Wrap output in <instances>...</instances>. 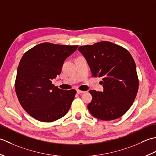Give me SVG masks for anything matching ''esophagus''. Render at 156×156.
I'll return each instance as SVG.
<instances>
[{
	"label": "esophagus",
	"instance_id": "obj_1",
	"mask_svg": "<svg viewBox=\"0 0 156 156\" xmlns=\"http://www.w3.org/2000/svg\"><path fill=\"white\" fill-rule=\"evenodd\" d=\"M85 91H81V90H77V93L78 94H83V93H85Z\"/></svg>",
	"mask_w": 156,
	"mask_h": 156
}]
</instances>
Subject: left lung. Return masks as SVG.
<instances>
[{
    "label": "left lung",
    "instance_id": "left-lung-1",
    "mask_svg": "<svg viewBox=\"0 0 156 156\" xmlns=\"http://www.w3.org/2000/svg\"><path fill=\"white\" fill-rule=\"evenodd\" d=\"M94 77H100L103 91L90 90L92 100L87 108L103 120L119 119L134 101L139 88L134 59L128 50L110 42L79 47Z\"/></svg>",
    "mask_w": 156,
    "mask_h": 156
}]
</instances>
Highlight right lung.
Instances as JSON below:
<instances>
[{
    "label": "right lung",
    "instance_id": "right-lung-1",
    "mask_svg": "<svg viewBox=\"0 0 156 156\" xmlns=\"http://www.w3.org/2000/svg\"><path fill=\"white\" fill-rule=\"evenodd\" d=\"M77 47L45 42L34 46L22 56L17 68L15 91L21 106L35 119L55 121L70 109L76 91L60 90L52 80L60 74L65 60Z\"/></svg>",
    "mask_w": 156,
    "mask_h": 156
}]
</instances>
